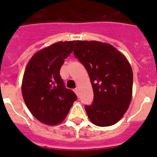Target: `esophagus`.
I'll list each match as a JSON object with an SVG mask.
<instances>
[{"mask_svg": "<svg viewBox=\"0 0 157 157\" xmlns=\"http://www.w3.org/2000/svg\"><path fill=\"white\" fill-rule=\"evenodd\" d=\"M75 94H77V95H78V88L75 89Z\"/></svg>", "mask_w": 157, "mask_h": 157, "instance_id": "obj_1", "label": "esophagus"}]
</instances>
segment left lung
Instances as JSON below:
<instances>
[{"label":"left lung","mask_w":157,"mask_h":157,"mask_svg":"<svg viewBox=\"0 0 157 157\" xmlns=\"http://www.w3.org/2000/svg\"><path fill=\"white\" fill-rule=\"evenodd\" d=\"M74 54L88 71L94 90V102L85 108L89 119L98 127L114 125L132 98L133 71L127 57L98 41H76Z\"/></svg>","instance_id":"obj_1"}]
</instances>
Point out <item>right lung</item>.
I'll list each match as a JSON object with an SVG mask.
<instances>
[{
  "mask_svg": "<svg viewBox=\"0 0 157 157\" xmlns=\"http://www.w3.org/2000/svg\"><path fill=\"white\" fill-rule=\"evenodd\" d=\"M74 44L75 41H59L37 51L25 69L21 86L24 102L31 114L46 125L62 123L77 99L59 75Z\"/></svg>",
  "mask_w": 157,
  "mask_h": 157,
  "instance_id": "right-lung-1",
  "label": "right lung"
}]
</instances>
